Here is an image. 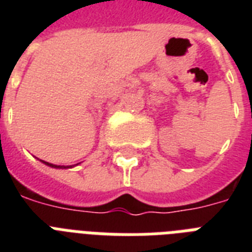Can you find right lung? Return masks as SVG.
<instances>
[{"instance_id":"obj_1","label":"right lung","mask_w":252,"mask_h":252,"mask_svg":"<svg viewBox=\"0 0 252 252\" xmlns=\"http://www.w3.org/2000/svg\"><path fill=\"white\" fill-rule=\"evenodd\" d=\"M43 163H45V165L51 166V167H56V168H65V166H56V165H52V163H48V162H44V161H43Z\"/></svg>"}]
</instances>
